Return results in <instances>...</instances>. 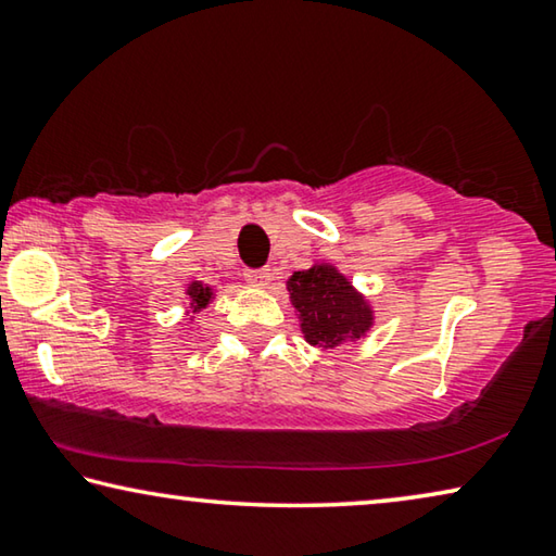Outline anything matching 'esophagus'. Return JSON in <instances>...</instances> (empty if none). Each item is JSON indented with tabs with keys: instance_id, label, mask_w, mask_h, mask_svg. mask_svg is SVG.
Wrapping results in <instances>:
<instances>
[{
	"instance_id": "34e87169",
	"label": "esophagus",
	"mask_w": 556,
	"mask_h": 556,
	"mask_svg": "<svg viewBox=\"0 0 556 556\" xmlns=\"http://www.w3.org/2000/svg\"><path fill=\"white\" fill-rule=\"evenodd\" d=\"M244 279H248V285H252V287L265 289L271 285V271L269 269H248L244 271Z\"/></svg>"
}]
</instances>
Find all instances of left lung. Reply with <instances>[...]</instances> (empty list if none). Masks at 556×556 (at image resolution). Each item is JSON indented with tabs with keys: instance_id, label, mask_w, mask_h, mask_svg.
I'll list each match as a JSON object with an SVG mask.
<instances>
[{
	"instance_id": "8db88e82",
	"label": "left lung",
	"mask_w": 556,
	"mask_h": 556,
	"mask_svg": "<svg viewBox=\"0 0 556 556\" xmlns=\"http://www.w3.org/2000/svg\"><path fill=\"white\" fill-rule=\"evenodd\" d=\"M287 291L306 343L321 351L361 341L375 326L372 301L333 262H314L294 271Z\"/></svg>"
}]
</instances>
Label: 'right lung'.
Here are the masks:
<instances>
[{
    "instance_id": "right-lung-1",
    "label": "right lung",
    "mask_w": 556,
    "mask_h": 556,
    "mask_svg": "<svg viewBox=\"0 0 556 556\" xmlns=\"http://www.w3.org/2000/svg\"><path fill=\"white\" fill-rule=\"evenodd\" d=\"M184 294H186V301H184L186 316H188V321H193L195 314H201L203 308H208L213 304L215 289L211 285H205V281H201V279H191L186 285Z\"/></svg>"
}]
</instances>
